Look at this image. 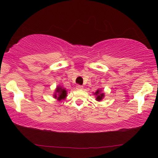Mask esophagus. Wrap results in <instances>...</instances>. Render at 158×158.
Returning <instances> with one entry per match:
<instances>
[{
  "label": "esophagus",
  "mask_w": 158,
  "mask_h": 158,
  "mask_svg": "<svg viewBox=\"0 0 158 158\" xmlns=\"http://www.w3.org/2000/svg\"><path fill=\"white\" fill-rule=\"evenodd\" d=\"M76 88H77V89H83V86L81 85H77Z\"/></svg>",
  "instance_id": "34e87169"
}]
</instances>
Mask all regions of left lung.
Wrapping results in <instances>:
<instances>
[{
    "label": "left lung",
    "instance_id": "obj_1",
    "mask_svg": "<svg viewBox=\"0 0 158 158\" xmlns=\"http://www.w3.org/2000/svg\"><path fill=\"white\" fill-rule=\"evenodd\" d=\"M99 92H100V91H99V90H98L96 93H95V94H96V96H97V98H96L97 101L102 100V98H103V96H104V94H101V93H99Z\"/></svg>",
    "mask_w": 158,
    "mask_h": 158
}]
</instances>
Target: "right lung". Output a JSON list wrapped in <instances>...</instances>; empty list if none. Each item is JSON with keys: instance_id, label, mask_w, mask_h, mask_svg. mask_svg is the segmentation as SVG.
<instances>
[{"instance_id": "obj_1", "label": "right lung", "mask_w": 158, "mask_h": 158, "mask_svg": "<svg viewBox=\"0 0 158 158\" xmlns=\"http://www.w3.org/2000/svg\"><path fill=\"white\" fill-rule=\"evenodd\" d=\"M56 93L55 95V98H57L58 100H62L64 99L67 96V91L64 88H62L60 86H58L56 89Z\"/></svg>"}]
</instances>
